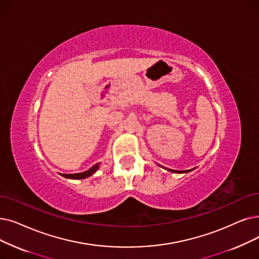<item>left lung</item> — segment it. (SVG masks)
Returning a JSON list of instances; mask_svg holds the SVG:
<instances>
[{
    "label": "left lung",
    "mask_w": 259,
    "mask_h": 259,
    "mask_svg": "<svg viewBox=\"0 0 259 259\" xmlns=\"http://www.w3.org/2000/svg\"><path fill=\"white\" fill-rule=\"evenodd\" d=\"M165 169H167V168H165ZM168 171H171L174 174H186V172H189L192 171L193 169H189V170H172V169H167Z\"/></svg>",
    "instance_id": "1"
}]
</instances>
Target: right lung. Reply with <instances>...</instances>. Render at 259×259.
<instances>
[{
    "label": "right lung",
    "mask_w": 259,
    "mask_h": 259,
    "mask_svg": "<svg viewBox=\"0 0 259 259\" xmlns=\"http://www.w3.org/2000/svg\"><path fill=\"white\" fill-rule=\"evenodd\" d=\"M99 168V163H97L96 165H94L93 167L90 168L89 170L87 171H83V172H80V174H73V175H61L62 177L64 178H67V179H74V180H79V179H85V178H89L91 177L93 174H95L97 171V169Z\"/></svg>",
    "instance_id": "obj_1"
}]
</instances>
